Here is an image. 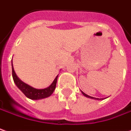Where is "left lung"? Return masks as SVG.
I'll list each match as a JSON object with an SVG mask.
<instances>
[{
	"label": "left lung",
	"instance_id": "left-lung-1",
	"mask_svg": "<svg viewBox=\"0 0 131 131\" xmlns=\"http://www.w3.org/2000/svg\"><path fill=\"white\" fill-rule=\"evenodd\" d=\"M81 93H82V94H83L84 96H85L86 97L89 98V99H96V100H101V99H98V98H94V97H92V96H89V95H87V94H86L85 93H84L83 91H81Z\"/></svg>",
	"mask_w": 131,
	"mask_h": 131
}]
</instances>
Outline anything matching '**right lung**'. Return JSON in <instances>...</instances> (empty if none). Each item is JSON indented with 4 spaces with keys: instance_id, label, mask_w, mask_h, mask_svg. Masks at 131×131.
<instances>
[{
    "instance_id": "1",
    "label": "right lung",
    "mask_w": 131,
    "mask_h": 131,
    "mask_svg": "<svg viewBox=\"0 0 131 131\" xmlns=\"http://www.w3.org/2000/svg\"><path fill=\"white\" fill-rule=\"evenodd\" d=\"M12 75H13V81H14L15 84L18 86V89L27 98L32 99V100L42 99L49 97L50 96H51L54 92V89H55L57 77H58V75H57L56 78L54 79V80L53 81V82L51 84L50 86L45 88V89H37L32 87L30 85L25 84L18 78V76L16 75L14 71L13 62H12Z\"/></svg>"
}]
</instances>
